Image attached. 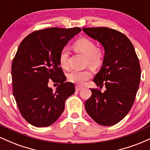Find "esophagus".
I'll use <instances>...</instances> for the list:
<instances>
[{
  "mask_svg": "<svg viewBox=\"0 0 150 150\" xmlns=\"http://www.w3.org/2000/svg\"><path fill=\"white\" fill-rule=\"evenodd\" d=\"M82 89V87H80V86H76V87H75V90L77 91V92H78V91H80V89Z\"/></svg>",
  "mask_w": 150,
  "mask_h": 150,
  "instance_id": "obj_1",
  "label": "esophagus"
}]
</instances>
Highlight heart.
<instances>
[{"label":"heart","mask_w":150,"mask_h":150,"mask_svg":"<svg viewBox=\"0 0 150 150\" xmlns=\"http://www.w3.org/2000/svg\"><path fill=\"white\" fill-rule=\"evenodd\" d=\"M73 49L77 53L83 54L87 57L86 64L93 68H98L102 64L104 58V51L100 47H97L96 44L91 39L83 37L77 40L73 44ZM69 53L66 49H63L60 51L58 56V62L63 68L68 67ZM92 77L90 70H73L68 75L70 82L78 85H83Z\"/></svg>","instance_id":"1"}]
</instances>
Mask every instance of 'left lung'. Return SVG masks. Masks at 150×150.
I'll list each match as a JSON object with an SVG mask.
<instances>
[{"instance_id":"obj_1","label":"left lung","mask_w":150,"mask_h":150,"mask_svg":"<svg viewBox=\"0 0 150 150\" xmlns=\"http://www.w3.org/2000/svg\"><path fill=\"white\" fill-rule=\"evenodd\" d=\"M82 30L104 46L103 65L93 81L106 88L103 93L90 89L92 96L85 101V109L98 124L115 125L128 114L135 101L141 76L138 57L130 39L119 31L108 27Z\"/></svg>"}]
</instances>
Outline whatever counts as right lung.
Masks as SVG:
<instances>
[{"label":"right lung","mask_w":150,"mask_h":150,"mask_svg":"<svg viewBox=\"0 0 150 150\" xmlns=\"http://www.w3.org/2000/svg\"><path fill=\"white\" fill-rule=\"evenodd\" d=\"M81 31L79 27L36 30L19 46L12 63L13 93L22 117L36 127L53 124L63 112L65 101L75 92L58 62L60 51ZM59 83L55 92L48 81Z\"/></svg>","instance_id":"add662e5"}]
</instances>
